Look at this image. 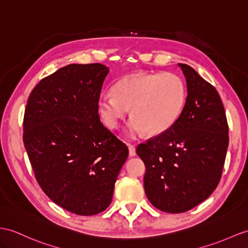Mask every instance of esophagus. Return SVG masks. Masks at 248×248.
Wrapping results in <instances>:
<instances>
[{
  "label": "esophagus",
  "instance_id": "1",
  "mask_svg": "<svg viewBox=\"0 0 248 248\" xmlns=\"http://www.w3.org/2000/svg\"><path fill=\"white\" fill-rule=\"evenodd\" d=\"M128 150H129V155L130 156L136 155V147L134 146V145L128 144Z\"/></svg>",
  "mask_w": 248,
  "mask_h": 248
}]
</instances>
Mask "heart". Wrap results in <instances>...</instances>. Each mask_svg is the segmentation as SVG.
<instances>
[{
  "label": "heart",
  "mask_w": 248,
  "mask_h": 248,
  "mask_svg": "<svg viewBox=\"0 0 248 248\" xmlns=\"http://www.w3.org/2000/svg\"><path fill=\"white\" fill-rule=\"evenodd\" d=\"M112 93L99 99L102 120L116 129L130 108V136L145 131L149 136L164 134L177 122L186 101L185 83L172 72L128 75L114 84Z\"/></svg>",
  "instance_id": "1"
}]
</instances>
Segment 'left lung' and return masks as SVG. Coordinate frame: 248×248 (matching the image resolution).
<instances>
[{"label":"left lung","instance_id":"8db88e82","mask_svg":"<svg viewBox=\"0 0 248 248\" xmlns=\"http://www.w3.org/2000/svg\"><path fill=\"white\" fill-rule=\"evenodd\" d=\"M183 111L170 129L138 145L146 172L144 189L149 202L165 213H185L218 186L228 147V124L217 89L186 64Z\"/></svg>","mask_w":248,"mask_h":248}]
</instances>
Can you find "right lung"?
<instances>
[{"label":"right lung","mask_w":248,"mask_h":248,"mask_svg":"<svg viewBox=\"0 0 248 248\" xmlns=\"http://www.w3.org/2000/svg\"><path fill=\"white\" fill-rule=\"evenodd\" d=\"M108 68L70 64L37 84L23 121V141L46 196L80 216L104 211L128 148L101 122L98 102Z\"/></svg>","instance_id":"obj_1"}]
</instances>
